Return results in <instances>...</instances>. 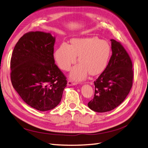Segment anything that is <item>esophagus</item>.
<instances>
[{
  "label": "esophagus",
  "instance_id": "obj_1",
  "mask_svg": "<svg viewBox=\"0 0 148 148\" xmlns=\"http://www.w3.org/2000/svg\"><path fill=\"white\" fill-rule=\"evenodd\" d=\"M77 83L76 82H74L72 80H68L67 81V85L68 86H75L77 85Z\"/></svg>",
  "mask_w": 148,
  "mask_h": 148
}]
</instances>
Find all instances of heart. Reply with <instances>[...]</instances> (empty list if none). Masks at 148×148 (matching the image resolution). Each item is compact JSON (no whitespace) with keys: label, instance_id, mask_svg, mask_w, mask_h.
Segmentation results:
<instances>
[{"label":"heart","instance_id":"1","mask_svg":"<svg viewBox=\"0 0 148 148\" xmlns=\"http://www.w3.org/2000/svg\"><path fill=\"white\" fill-rule=\"evenodd\" d=\"M111 54V48L107 41L97 37L74 39L72 44L64 42L56 49L54 59L58 66L64 71H69L77 60L79 64L70 73L73 80H84L90 73L98 75L106 69Z\"/></svg>","mask_w":148,"mask_h":148}]
</instances>
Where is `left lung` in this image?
Wrapping results in <instances>:
<instances>
[{
  "label": "left lung",
  "mask_w": 148,
  "mask_h": 148,
  "mask_svg": "<svg viewBox=\"0 0 148 148\" xmlns=\"http://www.w3.org/2000/svg\"><path fill=\"white\" fill-rule=\"evenodd\" d=\"M112 56L107 67L96 81L94 98L88 106L91 110L105 112L123 103L132 86L133 71L130 56L122 45L111 39Z\"/></svg>",
  "instance_id": "1"
}]
</instances>
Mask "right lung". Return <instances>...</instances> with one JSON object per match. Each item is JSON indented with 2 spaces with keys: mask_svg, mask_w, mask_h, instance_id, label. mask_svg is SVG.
I'll return each instance as SVG.
<instances>
[{
  "mask_svg": "<svg viewBox=\"0 0 148 148\" xmlns=\"http://www.w3.org/2000/svg\"><path fill=\"white\" fill-rule=\"evenodd\" d=\"M56 37L26 33L15 45L10 60L12 86L25 103L38 111L54 109L61 101L66 77L55 64Z\"/></svg>",
  "mask_w": 148,
  "mask_h": 148,
  "instance_id": "add662e5",
  "label": "right lung"
}]
</instances>
